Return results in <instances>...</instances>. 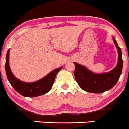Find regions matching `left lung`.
I'll use <instances>...</instances> for the list:
<instances>
[{
    "instance_id": "8db88e82",
    "label": "left lung",
    "mask_w": 129,
    "mask_h": 129,
    "mask_svg": "<svg viewBox=\"0 0 129 129\" xmlns=\"http://www.w3.org/2000/svg\"><path fill=\"white\" fill-rule=\"evenodd\" d=\"M113 39L117 49L118 55L117 64L111 71L97 74L90 71L83 65L74 62L75 65V79L82 90L90 93H103L112 88L118 82L122 72L123 60L121 49L119 48L115 37H113Z\"/></svg>"
}]
</instances>
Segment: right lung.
<instances>
[{
	"label": "right lung",
	"instance_id": "add662e5",
	"mask_svg": "<svg viewBox=\"0 0 129 129\" xmlns=\"http://www.w3.org/2000/svg\"><path fill=\"white\" fill-rule=\"evenodd\" d=\"M9 51L10 49L7 52L5 67L7 78L14 90L21 95L26 97H38L50 92L54 83L56 74L61 70L62 67L55 69L38 81L32 83L24 82L16 78L11 71L9 66Z\"/></svg>",
	"mask_w": 129,
	"mask_h": 129
}]
</instances>
